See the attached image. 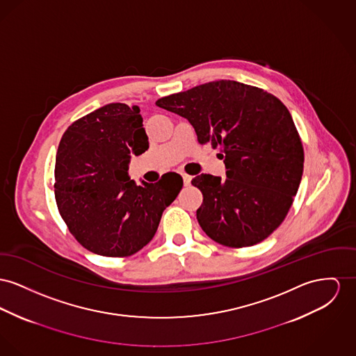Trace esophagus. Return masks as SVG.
Masks as SVG:
<instances>
[{
    "label": "esophagus",
    "instance_id": "obj_1",
    "mask_svg": "<svg viewBox=\"0 0 356 356\" xmlns=\"http://www.w3.org/2000/svg\"><path fill=\"white\" fill-rule=\"evenodd\" d=\"M182 178H184V184L188 186V185H190V181H191V177H190L189 174H182Z\"/></svg>",
    "mask_w": 356,
    "mask_h": 356
}]
</instances>
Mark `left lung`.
I'll return each mask as SVG.
<instances>
[{
	"instance_id": "obj_1",
	"label": "left lung",
	"mask_w": 356,
	"mask_h": 356,
	"mask_svg": "<svg viewBox=\"0 0 356 356\" xmlns=\"http://www.w3.org/2000/svg\"><path fill=\"white\" fill-rule=\"evenodd\" d=\"M156 106L189 120L200 144L218 148L227 178H193L197 209L214 241L241 248L270 236L284 220L304 171V147L290 112L261 88L221 79L159 98Z\"/></svg>"
}]
</instances>
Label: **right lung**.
I'll use <instances>...</instances> for the list:
<instances>
[{"mask_svg":"<svg viewBox=\"0 0 356 356\" xmlns=\"http://www.w3.org/2000/svg\"><path fill=\"white\" fill-rule=\"evenodd\" d=\"M139 112V106L108 104L75 120L58 147V211L72 236L97 255L125 258L140 251L184 186L171 171L143 186L128 178L131 156L148 149Z\"/></svg>","mask_w":356,"mask_h":356,"instance_id":"add662e5","label":"right lung"}]
</instances>
